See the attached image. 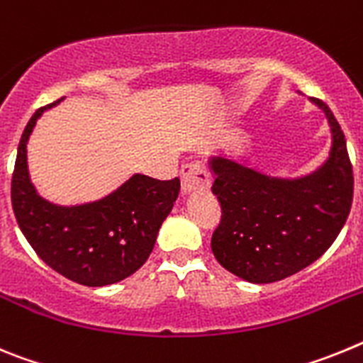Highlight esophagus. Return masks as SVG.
<instances>
[{
	"mask_svg": "<svg viewBox=\"0 0 363 363\" xmlns=\"http://www.w3.org/2000/svg\"><path fill=\"white\" fill-rule=\"evenodd\" d=\"M209 172L205 171L200 163L187 165L182 169V192H184L185 196H187V194H192V192L209 191Z\"/></svg>",
	"mask_w": 363,
	"mask_h": 363,
	"instance_id": "1",
	"label": "esophagus"
}]
</instances>
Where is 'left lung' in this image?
Returning <instances> with one entry per match:
<instances>
[{
    "label": "left lung",
    "instance_id": "8db88e82",
    "mask_svg": "<svg viewBox=\"0 0 363 363\" xmlns=\"http://www.w3.org/2000/svg\"><path fill=\"white\" fill-rule=\"evenodd\" d=\"M325 114L331 147L306 174H269L225 150L207 160L221 221L211 240L221 267L251 284H272L296 274L333 245L352 201V167L331 108L309 98Z\"/></svg>",
    "mask_w": 363,
    "mask_h": 363
}]
</instances>
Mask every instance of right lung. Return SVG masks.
<instances>
[{
  "mask_svg": "<svg viewBox=\"0 0 363 363\" xmlns=\"http://www.w3.org/2000/svg\"><path fill=\"white\" fill-rule=\"evenodd\" d=\"M52 105L36 111L19 140L12 176V209L36 255L54 271L86 287L118 284L142 267L179 194V179L133 174L104 198L74 205L45 200L28 171V140L36 121Z\"/></svg>",
  "mask_w": 363,
  "mask_h": 363,
  "instance_id": "obj_1",
  "label": "right lung"
}]
</instances>
